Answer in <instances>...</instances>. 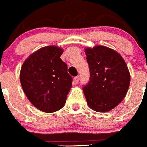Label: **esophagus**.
Wrapping results in <instances>:
<instances>
[{
	"mask_svg": "<svg viewBox=\"0 0 147 147\" xmlns=\"http://www.w3.org/2000/svg\"><path fill=\"white\" fill-rule=\"evenodd\" d=\"M74 80H75V82L76 83V84H78L80 81V77L79 76L75 77V78H74Z\"/></svg>",
	"mask_w": 147,
	"mask_h": 147,
	"instance_id": "1",
	"label": "esophagus"
}]
</instances>
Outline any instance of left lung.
Wrapping results in <instances>:
<instances>
[{
  "instance_id": "1",
  "label": "left lung",
  "mask_w": 147,
  "mask_h": 147,
  "mask_svg": "<svg viewBox=\"0 0 147 147\" xmlns=\"http://www.w3.org/2000/svg\"><path fill=\"white\" fill-rule=\"evenodd\" d=\"M90 80L82 90L89 107L99 112L117 106L126 96L130 75L126 63L118 53L102 45L85 49Z\"/></svg>"
}]
</instances>
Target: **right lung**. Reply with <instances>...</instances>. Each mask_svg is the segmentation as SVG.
<instances>
[{
  "label": "right lung",
  "instance_id": "add662e5",
  "mask_svg": "<svg viewBox=\"0 0 147 147\" xmlns=\"http://www.w3.org/2000/svg\"><path fill=\"white\" fill-rule=\"evenodd\" d=\"M63 50L55 46L32 53L21 67L20 80L30 102L39 110L54 112L64 106L72 87L67 65L60 58Z\"/></svg>",
  "mask_w": 147,
  "mask_h": 147
}]
</instances>
